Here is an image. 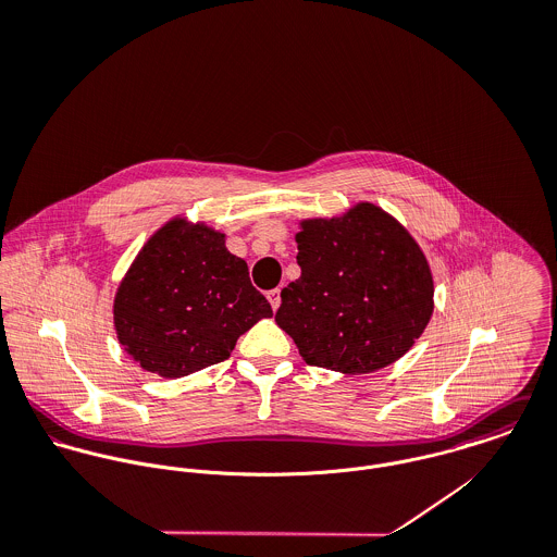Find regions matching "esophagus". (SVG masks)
I'll return each instance as SVG.
<instances>
[{
	"label": "esophagus",
	"instance_id": "1",
	"mask_svg": "<svg viewBox=\"0 0 557 557\" xmlns=\"http://www.w3.org/2000/svg\"><path fill=\"white\" fill-rule=\"evenodd\" d=\"M268 300H270L272 309L276 311V309L281 307V289H272V292H268Z\"/></svg>",
	"mask_w": 557,
	"mask_h": 557
}]
</instances>
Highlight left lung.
Listing matches in <instances>:
<instances>
[{"label":"left lung","mask_w":557,"mask_h":557,"mask_svg":"<svg viewBox=\"0 0 557 557\" xmlns=\"http://www.w3.org/2000/svg\"><path fill=\"white\" fill-rule=\"evenodd\" d=\"M300 227L302 274L281 292L278 327L313 367L358 375L397 362L433 315V276L416 239L373 203Z\"/></svg>","instance_id":"obj_1"}]
</instances>
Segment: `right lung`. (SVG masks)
Segmentation results:
<instances>
[{
  "label": "right lung",
  "mask_w": 557,
  "mask_h": 557,
  "mask_svg": "<svg viewBox=\"0 0 557 557\" xmlns=\"http://www.w3.org/2000/svg\"><path fill=\"white\" fill-rule=\"evenodd\" d=\"M272 318L248 265L225 234L173 219L148 239L113 302L124 349L150 373L175 380L227 360L239 334Z\"/></svg>",
  "instance_id": "right-lung-1"
}]
</instances>
